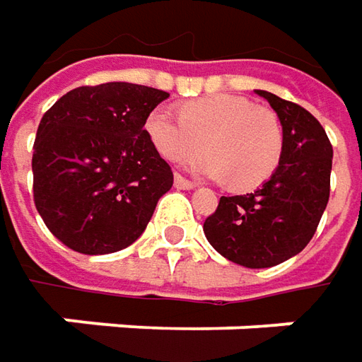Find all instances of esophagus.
I'll return each instance as SVG.
<instances>
[{"mask_svg":"<svg viewBox=\"0 0 362 362\" xmlns=\"http://www.w3.org/2000/svg\"><path fill=\"white\" fill-rule=\"evenodd\" d=\"M173 183H175V187L177 189H193L195 185L189 181V179H185V177H181L179 173H175V179H173Z\"/></svg>","mask_w":362,"mask_h":362,"instance_id":"obj_1","label":"esophagus"}]
</instances>
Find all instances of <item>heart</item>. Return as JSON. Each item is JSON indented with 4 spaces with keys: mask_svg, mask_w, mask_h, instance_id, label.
I'll list each match as a JSON object with an SVG mask.
<instances>
[{
    "mask_svg": "<svg viewBox=\"0 0 362 362\" xmlns=\"http://www.w3.org/2000/svg\"><path fill=\"white\" fill-rule=\"evenodd\" d=\"M145 131L160 157L175 163L202 157L207 145L211 155L189 167L217 181L233 179L240 189L270 179L284 148L276 115L235 94L189 100L181 117L159 106L146 117Z\"/></svg>",
    "mask_w": 362,
    "mask_h": 362,
    "instance_id": "obj_1",
    "label": "heart"
}]
</instances>
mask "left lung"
<instances>
[{"instance_id":"1","label":"left lung","mask_w":362,"mask_h":362,"mask_svg":"<svg viewBox=\"0 0 362 362\" xmlns=\"http://www.w3.org/2000/svg\"><path fill=\"white\" fill-rule=\"evenodd\" d=\"M282 124V159L268 181L252 193L221 197L203 223L207 242L245 268H272L300 254L313 240L330 195L332 145L313 115L268 90Z\"/></svg>"}]
</instances>
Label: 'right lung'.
I'll list each match as a JSON object with an SVG mask.
<instances>
[{
	"label": "right lung",
	"instance_id": "1",
	"mask_svg": "<svg viewBox=\"0 0 362 362\" xmlns=\"http://www.w3.org/2000/svg\"><path fill=\"white\" fill-rule=\"evenodd\" d=\"M169 94L129 82L74 88L40 120L34 202L70 250L103 256L141 238L173 171L145 131Z\"/></svg>",
	"mask_w": 362,
	"mask_h": 362
}]
</instances>
